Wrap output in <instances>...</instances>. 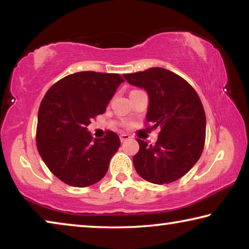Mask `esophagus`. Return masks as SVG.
Returning <instances> with one entry per match:
<instances>
[{"mask_svg":"<svg viewBox=\"0 0 249 249\" xmlns=\"http://www.w3.org/2000/svg\"><path fill=\"white\" fill-rule=\"evenodd\" d=\"M129 138H130V136H129V135H127V134H121L120 135V140H121L122 142L128 141Z\"/></svg>","mask_w":249,"mask_h":249,"instance_id":"obj_1","label":"esophagus"}]
</instances>
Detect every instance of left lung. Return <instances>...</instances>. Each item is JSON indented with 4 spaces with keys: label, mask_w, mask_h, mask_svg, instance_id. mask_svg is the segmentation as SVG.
Wrapping results in <instances>:
<instances>
[{
    "label": "left lung",
    "mask_w": 249,
    "mask_h": 249,
    "mask_svg": "<svg viewBox=\"0 0 249 249\" xmlns=\"http://www.w3.org/2000/svg\"><path fill=\"white\" fill-rule=\"evenodd\" d=\"M124 78L147 92L146 121L151 128L160 127L155 145L137 140L140 150L133 158L135 169L151 183L174 182L196 165L203 151L206 120L199 95L180 75L158 67Z\"/></svg>",
    "instance_id": "1"
}]
</instances>
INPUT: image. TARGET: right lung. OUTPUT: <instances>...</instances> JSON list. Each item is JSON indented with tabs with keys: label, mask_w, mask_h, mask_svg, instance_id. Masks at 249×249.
<instances>
[{
	"label": "right lung",
	"mask_w": 249,
	"mask_h": 249,
	"mask_svg": "<svg viewBox=\"0 0 249 249\" xmlns=\"http://www.w3.org/2000/svg\"><path fill=\"white\" fill-rule=\"evenodd\" d=\"M122 82L117 73L81 71L59 80L45 94L37 119V149L62 182L89 187L107 172L120 137L107 130L104 138L93 140L87 126L103 114Z\"/></svg>",
	"instance_id": "add662e5"
}]
</instances>
